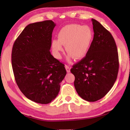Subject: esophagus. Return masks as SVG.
<instances>
[{
    "instance_id": "34e87169",
    "label": "esophagus",
    "mask_w": 130,
    "mask_h": 130,
    "mask_svg": "<svg viewBox=\"0 0 130 130\" xmlns=\"http://www.w3.org/2000/svg\"><path fill=\"white\" fill-rule=\"evenodd\" d=\"M65 67L66 70H67V72H68V73H69V72H70V68L69 67V66H68L67 65H65Z\"/></svg>"
}]
</instances>
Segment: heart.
<instances>
[{
  "instance_id": "obj_1",
  "label": "heart",
  "mask_w": 130,
  "mask_h": 130,
  "mask_svg": "<svg viewBox=\"0 0 130 130\" xmlns=\"http://www.w3.org/2000/svg\"><path fill=\"white\" fill-rule=\"evenodd\" d=\"M93 38V32L87 25H69L61 28L58 34V40L52 42V47L55 55L60 56L63 45L68 54L74 59L83 58L87 54Z\"/></svg>"
}]
</instances>
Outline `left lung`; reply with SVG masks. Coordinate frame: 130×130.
I'll use <instances>...</instances> for the list:
<instances>
[{"instance_id": "1", "label": "left lung", "mask_w": 130, "mask_h": 130, "mask_svg": "<svg viewBox=\"0 0 130 130\" xmlns=\"http://www.w3.org/2000/svg\"><path fill=\"white\" fill-rule=\"evenodd\" d=\"M94 37L86 56L73 66L74 85L84 100L101 99L112 88L117 78L119 57L112 36L98 21L92 19Z\"/></svg>"}]
</instances>
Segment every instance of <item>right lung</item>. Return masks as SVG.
Returning <instances> with one entry per match:
<instances>
[{"label": "right lung", "mask_w": 130, "mask_h": 130, "mask_svg": "<svg viewBox=\"0 0 130 130\" xmlns=\"http://www.w3.org/2000/svg\"><path fill=\"white\" fill-rule=\"evenodd\" d=\"M52 21L31 23L15 40L11 62L15 81L26 98L48 104L58 95L67 71L64 64L50 53Z\"/></svg>", "instance_id": "obj_1"}]
</instances>
